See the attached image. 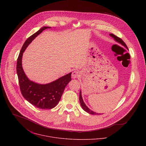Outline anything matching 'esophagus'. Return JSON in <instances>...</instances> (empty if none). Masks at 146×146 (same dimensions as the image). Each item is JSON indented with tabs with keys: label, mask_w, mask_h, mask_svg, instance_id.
I'll list each match as a JSON object with an SVG mask.
<instances>
[{
	"label": "esophagus",
	"mask_w": 146,
	"mask_h": 146,
	"mask_svg": "<svg viewBox=\"0 0 146 146\" xmlns=\"http://www.w3.org/2000/svg\"><path fill=\"white\" fill-rule=\"evenodd\" d=\"M80 76V74L78 70H75V71H73L72 73V77L74 79L75 78H78Z\"/></svg>",
	"instance_id": "obj_1"
}]
</instances>
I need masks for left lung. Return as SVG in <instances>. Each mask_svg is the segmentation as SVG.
I'll list each match as a JSON object with an SVG mask.
<instances>
[{
	"instance_id": "left-lung-1",
	"label": "left lung",
	"mask_w": 146,
	"mask_h": 146,
	"mask_svg": "<svg viewBox=\"0 0 146 146\" xmlns=\"http://www.w3.org/2000/svg\"><path fill=\"white\" fill-rule=\"evenodd\" d=\"M110 35H111L113 38H114V39H115L116 42H119V43H120L121 44H122L123 46H124L127 49V45H126V44L120 38H119V37H118V36H116L115 35H114V34H111ZM79 101H80V104H81V106H82V107L83 108V109L84 111H85L87 112L88 113H90V114H92V115H98V114H99V113H98L94 112H93V111L90 110L85 105V104H84L83 100V98H82V97L81 91L80 92Z\"/></svg>"
}]
</instances>
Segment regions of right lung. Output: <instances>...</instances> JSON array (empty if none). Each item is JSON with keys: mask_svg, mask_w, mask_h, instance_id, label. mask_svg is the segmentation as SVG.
I'll list each match as a JSON object with an SVG mask.
<instances>
[{"mask_svg": "<svg viewBox=\"0 0 146 146\" xmlns=\"http://www.w3.org/2000/svg\"><path fill=\"white\" fill-rule=\"evenodd\" d=\"M49 27H43L30 36L24 42L17 62V74L21 94L31 104L40 109H52L60 102L66 86L71 80V72L48 84H39L30 81L26 76L22 67L23 52L42 31Z\"/></svg>", "mask_w": 146, "mask_h": 146, "instance_id": "add662e5", "label": "right lung"}]
</instances>
